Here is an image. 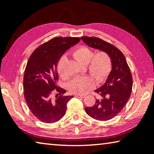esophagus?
Here are the masks:
<instances>
[{
    "mask_svg": "<svg viewBox=\"0 0 154 154\" xmlns=\"http://www.w3.org/2000/svg\"><path fill=\"white\" fill-rule=\"evenodd\" d=\"M75 96L77 97H81V98H84V97H85V95L84 94H75Z\"/></svg>",
    "mask_w": 154,
    "mask_h": 154,
    "instance_id": "1",
    "label": "esophagus"
}]
</instances>
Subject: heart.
Segmentation results:
<instances>
[{"instance_id": "b5f03b06", "label": "heart", "mask_w": 154, "mask_h": 154, "mask_svg": "<svg viewBox=\"0 0 154 154\" xmlns=\"http://www.w3.org/2000/svg\"><path fill=\"white\" fill-rule=\"evenodd\" d=\"M72 55L82 64H87L88 70L94 78L90 75L74 78L68 84V90L71 93H87L96 86L95 79L98 83L104 82L111 71V57L106 51H99L94 54L91 48L86 46H82L73 51ZM67 60L66 56L63 55L57 64V70L62 78L66 77L64 68Z\"/></svg>"}]
</instances>
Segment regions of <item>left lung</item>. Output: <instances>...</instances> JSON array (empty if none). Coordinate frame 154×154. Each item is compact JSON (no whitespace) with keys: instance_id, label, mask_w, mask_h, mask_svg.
Wrapping results in <instances>:
<instances>
[{"instance_id":"8db88e82","label":"left lung","mask_w":154,"mask_h":154,"mask_svg":"<svg viewBox=\"0 0 154 154\" xmlns=\"http://www.w3.org/2000/svg\"><path fill=\"white\" fill-rule=\"evenodd\" d=\"M81 38L88 46L106 51L111 57L112 68L108 79L95 90L102 99H96L93 106L85 108L88 115L96 120H110L123 109L130 97L133 79L130 67L123 53L112 44L97 37Z\"/></svg>"}]
</instances>
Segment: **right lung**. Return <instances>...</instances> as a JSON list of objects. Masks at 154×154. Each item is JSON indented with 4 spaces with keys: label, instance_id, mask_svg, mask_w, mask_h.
Segmentation results:
<instances>
[{
    "label": "right lung",
    "instance_id": "right-lung-1",
    "mask_svg": "<svg viewBox=\"0 0 154 154\" xmlns=\"http://www.w3.org/2000/svg\"><path fill=\"white\" fill-rule=\"evenodd\" d=\"M80 40L55 37L38 46L29 57L24 74V95L31 113L41 122L55 123L65 115L73 96H64L66 90L57 86V64L65 51ZM54 91L59 95L53 97Z\"/></svg>",
    "mask_w": 154,
    "mask_h": 154
}]
</instances>
